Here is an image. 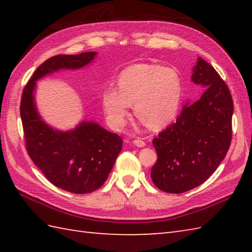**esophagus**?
I'll use <instances>...</instances> for the list:
<instances>
[{
    "label": "esophagus",
    "instance_id": "esophagus-1",
    "mask_svg": "<svg viewBox=\"0 0 252 252\" xmlns=\"http://www.w3.org/2000/svg\"><path fill=\"white\" fill-rule=\"evenodd\" d=\"M133 144H134V145L137 146V147H144L146 145L145 142L142 141V140H138V138H136V140L133 141Z\"/></svg>",
    "mask_w": 252,
    "mask_h": 252
}]
</instances>
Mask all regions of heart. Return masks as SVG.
I'll return each mask as SVG.
<instances>
[{
  "mask_svg": "<svg viewBox=\"0 0 252 252\" xmlns=\"http://www.w3.org/2000/svg\"><path fill=\"white\" fill-rule=\"evenodd\" d=\"M183 83L180 73L156 63H137L118 77V88L108 85L101 93V104L111 126H125L134 103V111L152 129L172 121L182 103Z\"/></svg>",
  "mask_w": 252,
  "mask_h": 252,
  "instance_id": "1",
  "label": "heart"
}]
</instances>
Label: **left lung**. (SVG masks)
Instances as JSON below:
<instances>
[{"label": "left lung", "mask_w": 252, "mask_h": 252, "mask_svg": "<svg viewBox=\"0 0 252 252\" xmlns=\"http://www.w3.org/2000/svg\"><path fill=\"white\" fill-rule=\"evenodd\" d=\"M190 80L205 92L195 103L187 100L176 122L153 140L158 160L152 180L171 194L190 190L210 178L232 141L234 105L225 82L201 57L192 67Z\"/></svg>", "instance_id": "left-lung-1"}]
</instances>
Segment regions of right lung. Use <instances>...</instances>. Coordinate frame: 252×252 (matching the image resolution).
<instances>
[{
	"label": "right lung",
	"mask_w": 252,
	"mask_h": 252,
	"mask_svg": "<svg viewBox=\"0 0 252 252\" xmlns=\"http://www.w3.org/2000/svg\"><path fill=\"white\" fill-rule=\"evenodd\" d=\"M96 56V52H85L49 58L21 96L20 117L30 158L53 185L73 194L92 192L105 183L122 149V138L94 121L82 120L66 131L50 126L37 110L36 81L61 70L84 68Z\"/></svg>",
	"instance_id": "1"
}]
</instances>
